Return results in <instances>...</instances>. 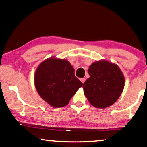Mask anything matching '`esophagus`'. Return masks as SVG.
I'll return each instance as SVG.
<instances>
[{
  "label": "esophagus",
  "mask_w": 147,
  "mask_h": 147,
  "mask_svg": "<svg viewBox=\"0 0 147 147\" xmlns=\"http://www.w3.org/2000/svg\"><path fill=\"white\" fill-rule=\"evenodd\" d=\"M85 80H86V79H85V78H80V81H81V82H82V83H84V82H85Z\"/></svg>",
  "instance_id": "1"
}]
</instances>
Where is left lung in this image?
Segmentation results:
<instances>
[{
  "mask_svg": "<svg viewBox=\"0 0 147 147\" xmlns=\"http://www.w3.org/2000/svg\"><path fill=\"white\" fill-rule=\"evenodd\" d=\"M90 78L83 84L84 95L93 106L106 108L121 96L125 85L123 74L117 65L100 61L89 67Z\"/></svg>",
  "mask_w": 147,
  "mask_h": 147,
  "instance_id": "8db88e82",
  "label": "left lung"
}]
</instances>
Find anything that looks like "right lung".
<instances>
[{"label":"right lung","mask_w":147,"mask_h":147,"mask_svg":"<svg viewBox=\"0 0 147 147\" xmlns=\"http://www.w3.org/2000/svg\"><path fill=\"white\" fill-rule=\"evenodd\" d=\"M34 80L39 96L55 108L67 105L82 86V82L74 75V69L69 61L53 57L39 65Z\"/></svg>","instance_id":"right-lung-1"}]
</instances>
